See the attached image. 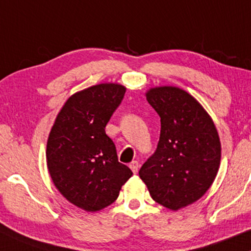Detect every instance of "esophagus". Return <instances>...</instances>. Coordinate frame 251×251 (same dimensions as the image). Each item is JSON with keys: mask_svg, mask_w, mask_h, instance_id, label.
I'll list each match as a JSON object with an SVG mask.
<instances>
[{"mask_svg": "<svg viewBox=\"0 0 251 251\" xmlns=\"http://www.w3.org/2000/svg\"><path fill=\"white\" fill-rule=\"evenodd\" d=\"M129 168H131L132 172L135 174L139 170V162L138 161H132L131 164H129Z\"/></svg>", "mask_w": 251, "mask_h": 251, "instance_id": "esophagus-1", "label": "esophagus"}]
</instances>
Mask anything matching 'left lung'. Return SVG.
<instances>
[{
	"mask_svg": "<svg viewBox=\"0 0 251 251\" xmlns=\"http://www.w3.org/2000/svg\"><path fill=\"white\" fill-rule=\"evenodd\" d=\"M161 129L155 152L139 171L152 199L172 210L188 206L208 191L221 160V144L212 118L179 87L146 93Z\"/></svg>",
	"mask_w": 251,
	"mask_h": 251,
	"instance_id": "left-lung-1",
	"label": "left lung"
}]
</instances>
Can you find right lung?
<instances>
[{
	"mask_svg": "<svg viewBox=\"0 0 251 251\" xmlns=\"http://www.w3.org/2000/svg\"><path fill=\"white\" fill-rule=\"evenodd\" d=\"M126 89L99 84L65 102L49 134L48 170L57 189L75 206L97 212L117 200L132 171L118 161L116 145L105 132Z\"/></svg>",
	"mask_w": 251,
	"mask_h": 251,
	"instance_id": "obj_1",
	"label": "right lung"
}]
</instances>
